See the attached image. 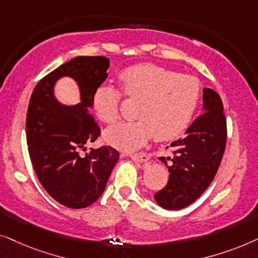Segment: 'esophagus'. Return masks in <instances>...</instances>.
Segmentation results:
<instances>
[{"label":"esophagus","instance_id":"esophagus-1","mask_svg":"<svg viewBox=\"0 0 258 258\" xmlns=\"http://www.w3.org/2000/svg\"><path fill=\"white\" fill-rule=\"evenodd\" d=\"M131 158L135 161H138V163H145L150 159L149 154L146 153H136V154H131Z\"/></svg>","mask_w":258,"mask_h":258}]
</instances>
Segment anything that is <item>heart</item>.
Wrapping results in <instances>:
<instances>
[{"mask_svg": "<svg viewBox=\"0 0 258 258\" xmlns=\"http://www.w3.org/2000/svg\"><path fill=\"white\" fill-rule=\"evenodd\" d=\"M119 79L126 95L142 99L137 113L139 120L108 127L104 137L109 145L135 151L153 135L158 142L174 139L190 123L201 98L197 78L140 63L123 70ZM120 99L119 89L108 85L98 87L93 95L94 114L104 122L115 121Z\"/></svg>", "mask_w": 258, "mask_h": 258, "instance_id": "b5f03b06", "label": "heart"}]
</instances>
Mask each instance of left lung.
<instances>
[{"label":"left lung","mask_w":258,"mask_h":258,"mask_svg":"<svg viewBox=\"0 0 258 258\" xmlns=\"http://www.w3.org/2000/svg\"><path fill=\"white\" fill-rule=\"evenodd\" d=\"M225 144L226 120L222 99L214 89L204 88L203 113L188 126L185 136L171 144L172 158H159L170 176L166 186L154 194L158 205L167 210H180L201 197L217 173ZM166 160H171V165Z\"/></svg>","instance_id":"1"}]
</instances>
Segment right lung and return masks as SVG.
<instances>
[{
  "mask_svg": "<svg viewBox=\"0 0 258 258\" xmlns=\"http://www.w3.org/2000/svg\"><path fill=\"white\" fill-rule=\"evenodd\" d=\"M108 67L105 56H77L41 79L30 97L26 120L30 160L44 190L67 208L93 204L119 159L111 146L80 154L86 144L100 136L91 108ZM64 76L73 78L81 89L77 105H63L54 97V84Z\"/></svg>",
  "mask_w": 258,
  "mask_h": 258,
  "instance_id": "add662e5",
  "label": "right lung"
}]
</instances>
